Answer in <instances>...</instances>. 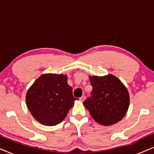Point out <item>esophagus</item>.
<instances>
[{
    "instance_id": "34e87169",
    "label": "esophagus",
    "mask_w": 154,
    "mask_h": 154,
    "mask_svg": "<svg viewBox=\"0 0 154 154\" xmlns=\"http://www.w3.org/2000/svg\"><path fill=\"white\" fill-rule=\"evenodd\" d=\"M79 100H80V101H81V102H83V101L85 100V95H83V96L79 98Z\"/></svg>"
}]
</instances>
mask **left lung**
<instances>
[{"mask_svg":"<svg viewBox=\"0 0 154 154\" xmlns=\"http://www.w3.org/2000/svg\"><path fill=\"white\" fill-rule=\"evenodd\" d=\"M91 96L83 102L92 117L103 125H111L127 113L130 96L127 88L114 75L90 76Z\"/></svg>","mask_w":154,"mask_h":154,"instance_id":"8db88e82","label":"left lung"}]
</instances>
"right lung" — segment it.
<instances>
[{
  "label": "right lung",
  "mask_w": 154,
  "mask_h": 154,
  "mask_svg": "<svg viewBox=\"0 0 154 154\" xmlns=\"http://www.w3.org/2000/svg\"><path fill=\"white\" fill-rule=\"evenodd\" d=\"M75 100L66 75L55 73L41 75L26 96V106L33 118L48 126L61 123Z\"/></svg>",
  "instance_id": "add662e5"
}]
</instances>
